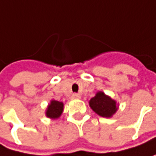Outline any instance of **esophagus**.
<instances>
[{"label":"esophagus","mask_w":156,"mask_h":156,"mask_svg":"<svg viewBox=\"0 0 156 156\" xmlns=\"http://www.w3.org/2000/svg\"><path fill=\"white\" fill-rule=\"evenodd\" d=\"M71 99H80V95L79 93H73L71 95Z\"/></svg>","instance_id":"esophagus-1"}]
</instances>
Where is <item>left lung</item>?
<instances>
[{
  "label": "left lung",
  "mask_w": 156,
  "mask_h": 156,
  "mask_svg": "<svg viewBox=\"0 0 156 156\" xmlns=\"http://www.w3.org/2000/svg\"><path fill=\"white\" fill-rule=\"evenodd\" d=\"M90 108L100 116L111 117L117 111V104L111 97L103 91H98L94 97L90 100Z\"/></svg>",
  "instance_id": "obj_1"
}]
</instances>
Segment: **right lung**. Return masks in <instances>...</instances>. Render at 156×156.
I'll return each instance as SVG.
<instances>
[{"instance_id":"right-lung-1","label":"right lung","mask_w":156,"mask_h":156,"mask_svg":"<svg viewBox=\"0 0 156 156\" xmlns=\"http://www.w3.org/2000/svg\"><path fill=\"white\" fill-rule=\"evenodd\" d=\"M64 110V104L59 101H55V100H51L50 105L47 107L46 110V116L51 119H56L60 117Z\"/></svg>"}]
</instances>
